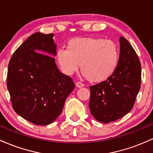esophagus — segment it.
<instances>
[{"mask_svg": "<svg viewBox=\"0 0 153 153\" xmlns=\"http://www.w3.org/2000/svg\"><path fill=\"white\" fill-rule=\"evenodd\" d=\"M76 86L77 87H83L84 86H85V85H84V84L81 82H77L76 83Z\"/></svg>", "mask_w": 153, "mask_h": 153, "instance_id": "esophagus-1", "label": "esophagus"}]
</instances>
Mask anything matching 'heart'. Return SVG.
<instances>
[{
	"mask_svg": "<svg viewBox=\"0 0 153 153\" xmlns=\"http://www.w3.org/2000/svg\"><path fill=\"white\" fill-rule=\"evenodd\" d=\"M56 58L64 74H73L79 69L92 82L107 79L116 70L119 59L117 45L100 37H82L68 41L67 49L58 50Z\"/></svg>",
	"mask_w": 153,
	"mask_h": 153,
	"instance_id": "1",
	"label": "heart"
}]
</instances>
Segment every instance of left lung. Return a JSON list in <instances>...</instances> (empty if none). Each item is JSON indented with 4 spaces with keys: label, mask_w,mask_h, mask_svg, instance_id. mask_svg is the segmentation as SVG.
Wrapping results in <instances>:
<instances>
[{
    "label": "left lung",
    "mask_w": 153,
    "mask_h": 153,
    "mask_svg": "<svg viewBox=\"0 0 153 153\" xmlns=\"http://www.w3.org/2000/svg\"><path fill=\"white\" fill-rule=\"evenodd\" d=\"M120 56L114 73L105 81L90 86L89 102L96 120L108 123L127 114L134 105L141 86V63L131 44L119 39Z\"/></svg>",
    "instance_id": "8db88e82"
}]
</instances>
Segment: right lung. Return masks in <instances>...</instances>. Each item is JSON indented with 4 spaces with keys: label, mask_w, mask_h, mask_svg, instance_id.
I'll return each instance as SVG.
<instances>
[{
    "label": "right lung",
    "mask_w": 153,
    "mask_h": 153,
    "mask_svg": "<svg viewBox=\"0 0 153 153\" xmlns=\"http://www.w3.org/2000/svg\"><path fill=\"white\" fill-rule=\"evenodd\" d=\"M53 34L36 32L12 55L7 88L17 114L36 125L53 123L62 112L75 85L61 73L52 56L56 55Z\"/></svg>",
    "instance_id": "1"
}]
</instances>
